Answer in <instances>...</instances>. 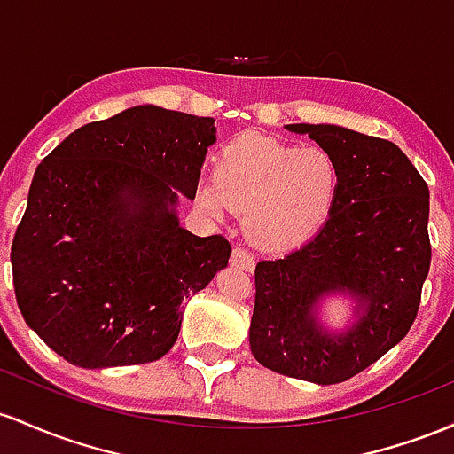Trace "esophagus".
I'll return each mask as SVG.
<instances>
[{"mask_svg": "<svg viewBox=\"0 0 454 454\" xmlns=\"http://www.w3.org/2000/svg\"><path fill=\"white\" fill-rule=\"evenodd\" d=\"M231 266L240 268V270H244V272H253V270H254V257L247 251V248L236 247V248H233V253H231Z\"/></svg>", "mask_w": 454, "mask_h": 454, "instance_id": "34e87169", "label": "esophagus"}]
</instances>
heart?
<instances>
[{"instance_id": "heart-1", "label": "heart", "mask_w": 454, "mask_h": 454, "mask_svg": "<svg viewBox=\"0 0 454 454\" xmlns=\"http://www.w3.org/2000/svg\"><path fill=\"white\" fill-rule=\"evenodd\" d=\"M216 180L200 184L210 212H244V231L257 247L285 248L309 240L333 212L340 188L339 162L322 145H292L242 135L223 147Z\"/></svg>"}]
</instances>
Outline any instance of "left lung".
I'll list each match as a JSON object with an SVG mask.
<instances>
[{"instance_id": "8db88e82", "label": "left lung", "mask_w": 454, "mask_h": 454, "mask_svg": "<svg viewBox=\"0 0 454 454\" xmlns=\"http://www.w3.org/2000/svg\"><path fill=\"white\" fill-rule=\"evenodd\" d=\"M339 162L333 212L302 247L254 268L248 330L259 364L287 378L339 384L410 333L431 266L429 186L392 141L334 124H289ZM343 293L356 302L348 331L318 322V304Z\"/></svg>"}]
</instances>
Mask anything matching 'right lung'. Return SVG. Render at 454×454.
Masks as SVG:
<instances>
[{
	"mask_svg": "<svg viewBox=\"0 0 454 454\" xmlns=\"http://www.w3.org/2000/svg\"><path fill=\"white\" fill-rule=\"evenodd\" d=\"M212 117L139 105L70 132L38 165L12 240L25 322L70 364L154 363L182 302L227 266L231 244L177 221L195 200Z\"/></svg>",
	"mask_w": 454,
	"mask_h": 454,
	"instance_id": "1",
	"label": "right lung"
}]
</instances>
